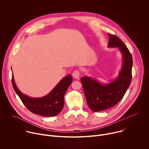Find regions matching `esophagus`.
Here are the masks:
<instances>
[{"label":"esophagus","mask_w":149,"mask_h":149,"mask_svg":"<svg viewBox=\"0 0 149 149\" xmlns=\"http://www.w3.org/2000/svg\"><path fill=\"white\" fill-rule=\"evenodd\" d=\"M79 75H80V74H79V72L77 70L76 71H74L72 73V76L75 79H78L79 77Z\"/></svg>","instance_id":"1"}]
</instances>
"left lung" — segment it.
Instances as JSON below:
<instances>
[{
	"label": "left lung",
	"mask_w": 149,
	"mask_h": 149,
	"mask_svg": "<svg viewBox=\"0 0 149 149\" xmlns=\"http://www.w3.org/2000/svg\"><path fill=\"white\" fill-rule=\"evenodd\" d=\"M108 34L110 37L108 48H117L122 56L123 62L118 75L108 83H102L86 75L81 78L87 104L94 112L110 109L118 103L128 89L132 78L131 53L119 38Z\"/></svg>",
	"instance_id": "1"
}]
</instances>
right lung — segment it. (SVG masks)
<instances>
[{"label": "right lung", "instance_id": "right-lung-1", "mask_svg": "<svg viewBox=\"0 0 149 149\" xmlns=\"http://www.w3.org/2000/svg\"><path fill=\"white\" fill-rule=\"evenodd\" d=\"M72 81L71 75L69 74L63 78L47 95L34 98L21 92L15 84L13 75L12 78L13 89L26 107L33 114L44 117H54L61 112L64 105V95Z\"/></svg>", "mask_w": 149, "mask_h": 149}]
</instances>
